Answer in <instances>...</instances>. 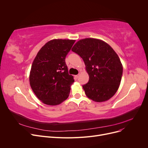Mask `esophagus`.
Returning <instances> with one entry per match:
<instances>
[{
	"instance_id": "obj_1",
	"label": "esophagus",
	"mask_w": 148,
	"mask_h": 148,
	"mask_svg": "<svg viewBox=\"0 0 148 148\" xmlns=\"http://www.w3.org/2000/svg\"><path fill=\"white\" fill-rule=\"evenodd\" d=\"M79 75H75V76H74V77H75V79H78V77H79Z\"/></svg>"
}]
</instances>
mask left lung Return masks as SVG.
Returning <instances> with one entry per match:
<instances>
[{"label":"left lung","instance_id":"1","mask_svg":"<svg viewBox=\"0 0 148 148\" xmlns=\"http://www.w3.org/2000/svg\"><path fill=\"white\" fill-rule=\"evenodd\" d=\"M71 50L83 59L89 79L83 88L86 96L96 102L112 98L121 83L123 67L118 54L103 41L85 38Z\"/></svg>","mask_w":148,"mask_h":148}]
</instances>
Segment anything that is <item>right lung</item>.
<instances>
[{
	"instance_id": "right-lung-1",
	"label": "right lung",
	"mask_w": 148,
	"mask_h": 148,
	"mask_svg": "<svg viewBox=\"0 0 148 148\" xmlns=\"http://www.w3.org/2000/svg\"><path fill=\"white\" fill-rule=\"evenodd\" d=\"M75 40H53L38 51L31 67L29 82L39 99L55 106L69 96L70 86L74 82L68 74L65 58Z\"/></svg>"
}]
</instances>
